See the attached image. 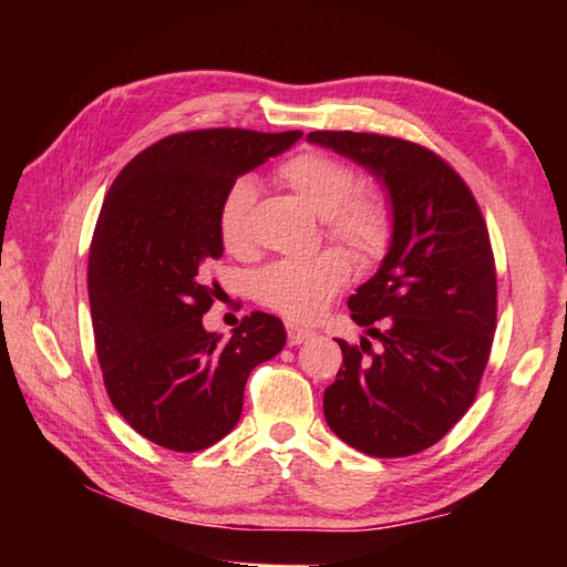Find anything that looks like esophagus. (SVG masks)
<instances>
[{
	"mask_svg": "<svg viewBox=\"0 0 567 567\" xmlns=\"http://www.w3.org/2000/svg\"><path fill=\"white\" fill-rule=\"evenodd\" d=\"M287 341H290V346H299V343H305L307 339H311V333L309 329H302V327H297V323H287Z\"/></svg>",
	"mask_w": 567,
	"mask_h": 567,
	"instance_id": "obj_1",
	"label": "esophagus"
}]
</instances>
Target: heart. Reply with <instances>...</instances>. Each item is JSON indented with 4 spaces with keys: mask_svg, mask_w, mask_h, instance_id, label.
I'll return each mask as SVG.
<instances>
[{
    "mask_svg": "<svg viewBox=\"0 0 567 567\" xmlns=\"http://www.w3.org/2000/svg\"><path fill=\"white\" fill-rule=\"evenodd\" d=\"M277 179L321 216L323 236L341 246L360 265L388 252L394 234V212L380 189L360 187L351 165L321 151H302L277 165ZM256 185L246 177L226 187L216 209L221 246L244 256L250 250V212ZM346 256L323 250L305 260H275L252 277L258 302L295 321H311L348 282Z\"/></svg>",
    "mask_w": 567,
    "mask_h": 567,
    "instance_id": "obj_1",
    "label": "heart"
}]
</instances>
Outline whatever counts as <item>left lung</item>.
Instances as JSON below:
<instances>
[{
	"label": "left lung",
	"instance_id": "1",
	"mask_svg": "<svg viewBox=\"0 0 567 567\" xmlns=\"http://www.w3.org/2000/svg\"><path fill=\"white\" fill-rule=\"evenodd\" d=\"M307 138L378 175L394 212L390 252L348 297L351 319L380 346L339 341L343 365L323 390V416L360 453L414 455L463 419L487 368L497 270L485 216L465 179L414 141L355 131Z\"/></svg>",
	"mask_w": 567,
	"mask_h": 567
}]
</instances>
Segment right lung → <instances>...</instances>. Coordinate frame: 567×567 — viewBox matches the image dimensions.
Instances as JSON below:
<instances>
[{
    "mask_svg": "<svg viewBox=\"0 0 567 567\" xmlns=\"http://www.w3.org/2000/svg\"><path fill=\"white\" fill-rule=\"evenodd\" d=\"M302 131H179L116 175L90 246L87 290L106 394L143 439L195 453L236 426L250 370L282 351V321L240 319L228 341L202 317L221 258L216 209L226 187Z\"/></svg>",
    "mask_w": 567,
    "mask_h": 567,
    "instance_id": "right-lung-1",
    "label": "right lung"
}]
</instances>
